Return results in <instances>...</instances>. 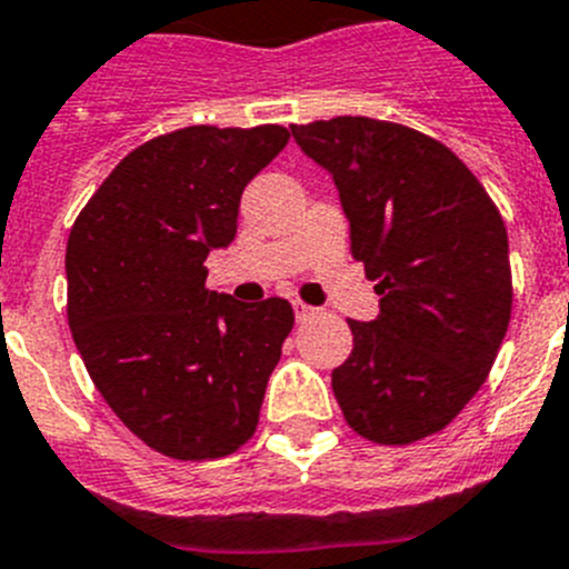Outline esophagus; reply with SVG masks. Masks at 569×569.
Returning a JSON list of instances; mask_svg holds the SVG:
<instances>
[{
	"mask_svg": "<svg viewBox=\"0 0 569 569\" xmlns=\"http://www.w3.org/2000/svg\"><path fill=\"white\" fill-rule=\"evenodd\" d=\"M293 310H296V319H299V321H308V319H313L316 313H319V310L310 308V305H305V301H293Z\"/></svg>",
	"mask_w": 569,
	"mask_h": 569,
	"instance_id": "esophagus-1",
	"label": "esophagus"
}]
</instances>
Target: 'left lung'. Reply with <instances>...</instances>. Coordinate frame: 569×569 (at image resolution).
Wrapping results in <instances>:
<instances>
[{"mask_svg": "<svg viewBox=\"0 0 569 569\" xmlns=\"http://www.w3.org/2000/svg\"><path fill=\"white\" fill-rule=\"evenodd\" d=\"M333 176L350 250L376 281L379 316L347 321L353 353L333 370L345 421L376 445L445 430L479 393L512 310L507 228L450 148L367 116L290 124Z\"/></svg>", "mask_w": 569, "mask_h": 569, "instance_id": "8db88e82", "label": "left lung"}]
</instances>
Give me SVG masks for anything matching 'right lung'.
<instances>
[{"mask_svg": "<svg viewBox=\"0 0 569 569\" xmlns=\"http://www.w3.org/2000/svg\"><path fill=\"white\" fill-rule=\"evenodd\" d=\"M288 139L281 124L156 136L70 228V333L110 410L156 453L222 459L256 433L293 308L208 290L204 259L233 241L241 190Z\"/></svg>", "mask_w": 569, "mask_h": 569, "instance_id": "add662e5", "label": "right lung"}]
</instances>
